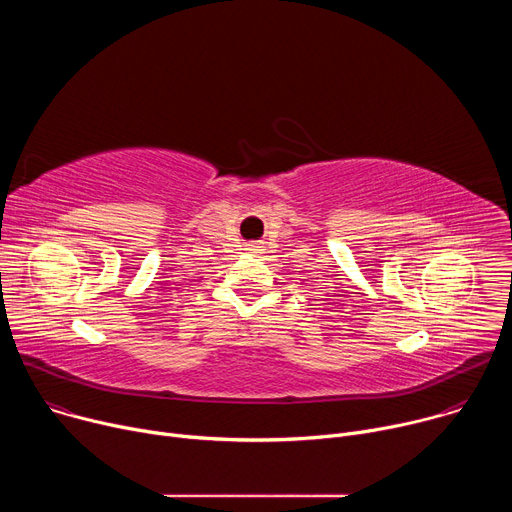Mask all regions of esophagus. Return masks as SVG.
Listing matches in <instances>:
<instances>
[{
  "instance_id": "34e87169",
  "label": "esophagus",
  "mask_w": 512,
  "mask_h": 512,
  "mask_svg": "<svg viewBox=\"0 0 512 512\" xmlns=\"http://www.w3.org/2000/svg\"><path fill=\"white\" fill-rule=\"evenodd\" d=\"M247 251H251V253H259V251H261V245H259V243H251V245H247Z\"/></svg>"
}]
</instances>
